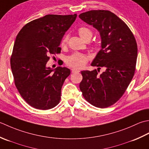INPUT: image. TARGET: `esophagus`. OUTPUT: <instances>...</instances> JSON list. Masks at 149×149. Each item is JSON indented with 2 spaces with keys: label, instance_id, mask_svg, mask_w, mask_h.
<instances>
[{
  "label": "esophagus",
  "instance_id": "esophagus-1",
  "mask_svg": "<svg viewBox=\"0 0 149 149\" xmlns=\"http://www.w3.org/2000/svg\"><path fill=\"white\" fill-rule=\"evenodd\" d=\"M71 72H72V73H77V72H80V70H78V69L73 68V69H71Z\"/></svg>",
  "mask_w": 149,
  "mask_h": 149
}]
</instances>
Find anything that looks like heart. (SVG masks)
I'll return each instance as SVG.
<instances>
[{
    "instance_id": "1",
    "label": "heart",
    "mask_w": 149,
    "mask_h": 149,
    "mask_svg": "<svg viewBox=\"0 0 149 149\" xmlns=\"http://www.w3.org/2000/svg\"><path fill=\"white\" fill-rule=\"evenodd\" d=\"M78 33L80 37L84 40L87 41L90 40L93 36V32L87 27L81 26L78 29ZM69 36L68 35H65L63 36L61 41H60V45L62 47H64L66 45L68 41ZM89 60V57L86 54L80 53H74L71 55L66 57L65 63L68 66L71 68L76 69H81L84 68Z\"/></svg>"
}]
</instances>
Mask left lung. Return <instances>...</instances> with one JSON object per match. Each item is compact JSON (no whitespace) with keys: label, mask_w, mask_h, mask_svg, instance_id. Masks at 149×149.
Listing matches in <instances>:
<instances>
[{"label":"left lung","mask_w":149,"mask_h":149,"mask_svg":"<svg viewBox=\"0 0 149 149\" xmlns=\"http://www.w3.org/2000/svg\"><path fill=\"white\" fill-rule=\"evenodd\" d=\"M79 17L98 29L102 38V49L91 63L98 71L81 72L80 91L95 107H110L123 95L134 77L137 43L128 26L110 11L91 10ZM102 66L106 71L98 74Z\"/></svg>","instance_id":"1"}]
</instances>
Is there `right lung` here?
I'll return each instance as SVG.
<instances>
[{
	"label": "right lung",
	"mask_w": 149,
	"mask_h": 149,
	"mask_svg": "<svg viewBox=\"0 0 149 149\" xmlns=\"http://www.w3.org/2000/svg\"><path fill=\"white\" fill-rule=\"evenodd\" d=\"M77 14L47 15L21 29L13 45L10 63L20 95L35 109L47 110L59 104L61 89L70 69L46 63L50 54L60 53V41L74 22Z\"/></svg>",
	"instance_id": "right-lung-1"
}]
</instances>
